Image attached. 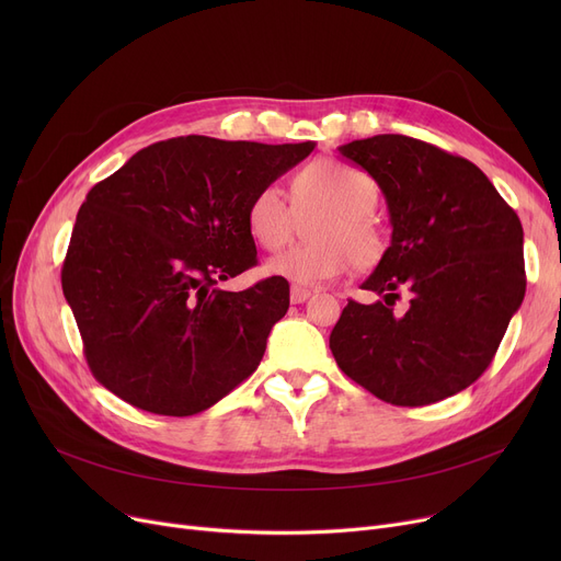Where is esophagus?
<instances>
[{
  "instance_id": "1",
  "label": "esophagus",
  "mask_w": 561,
  "mask_h": 561,
  "mask_svg": "<svg viewBox=\"0 0 561 561\" xmlns=\"http://www.w3.org/2000/svg\"><path fill=\"white\" fill-rule=\"evenodd\" d=\"M311 298V290L305 286H290V302L293 305H302Z\"/></svg>"
}]
</instances>
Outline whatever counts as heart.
<instances>
[{"label":"heart","mask_w":561,"mask_h":561,"mask_svg":"<svg viewBox=\"0 0 561 561\" xmlns=\"http://www.w3.org/2000/svg\"><path fill=\"white\" fill-rule=\"evenodd\" d=\"M379 188L373 176L341 161H313L293 176V206L275 184L248 204V229L263 248L277 252L298 231L300 220L322 214L311 227V243L290 248L265 263V271L298 286L334 279L350 265L370 271L385 259L387 241L373 218Z\"/></svg>","instance_id":"heart-1"}]
</instances>
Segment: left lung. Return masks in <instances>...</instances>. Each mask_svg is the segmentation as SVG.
Segmentation results:
<instances>
[{
	"label": "left lung",
	"instance_id": "8db88e82",
	"mask_svg": "<svg viewBox=\"0 0 561 561\" xmlns=\"http://www.w3.org/2000/svg\"><path fill=\"white\" fill-rule=\"evenodd\" d=\"M385 193L391 245L330 334L339 368L398 407L446 400L489 368L525 298L523 227L468 159L400 134L339 147ZM407 295L404 314L392 311Z\"/></svg>",
	"mask_w": 561,
	"mask_h": 561
}]
</instances>
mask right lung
<instances>
[{"instance_id":"add662e5","label":"right lung","mask_w":561,"mask_h":561,"mask_svg":"<svg viewBox=\"0 0 561 561\" xmlns=\"http://www.w3.org/2000/svg\"><path fill=\"white\" fill-rule=\"evenodd\" d=\"M313 147L180 136L91 188L61 284L100 385L150 414L193 416L256 370L288 282H218L256 265L248 204Z\"/></svg>"}]
</instances>
